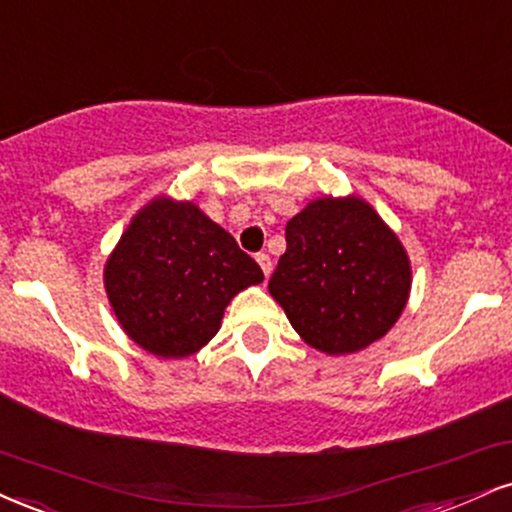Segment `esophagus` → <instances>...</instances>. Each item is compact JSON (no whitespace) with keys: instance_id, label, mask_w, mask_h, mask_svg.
<instances>
[{"instance_id":"34e87169","label":"esophagus","mask_w":512,"mask_h":512,"mask_svg":"<svg viewBox=\"0 0 512 512\" xmlns=\"http://www.w3.org/2000/svg\"><path fill=\"white\" fill-rule=\"evenodd\" d=\"M256 261H258V266H261L263 275L270 278V273H273V261H270V256L268 254H256Z\"/></svg>"}]
</instances>
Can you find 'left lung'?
<instances>
[{
  "label": "left lung",
  "instance_id": "8db88e82",
  "mask_svg": "<svg viewBox=\"0 0 512 512\" xmlns=\"http://www.w3.org/2000/svg\"><path fill=\"white\" fill-rule=\"evenodd\" d=\"M285 239L268 290L306 345L354 354L398 323L412 290L410 256L369 201L314 198L287 222Z\"/></svg>",
  "mask_w": 512,
  "mask_h": 512
}]
</instances>
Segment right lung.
<instances>
[{
    "label": "right lung",
    "mask_w": 512,
    "mask_h": 512,
    "mask_svg": "<svg viewBox=\"0 0 512 512\" xmlns=\"http://www.w3.org/2000/svg\"><path fill=\"white\" fill-rule=\"evenodd\" d=\"M119 326L138 347L184 359L220 330L227 304L263 270L194 201L155 196L131 218L102 270Z\"/></svg>",
    "instance_id": "add662e5"
}]
</instances>
